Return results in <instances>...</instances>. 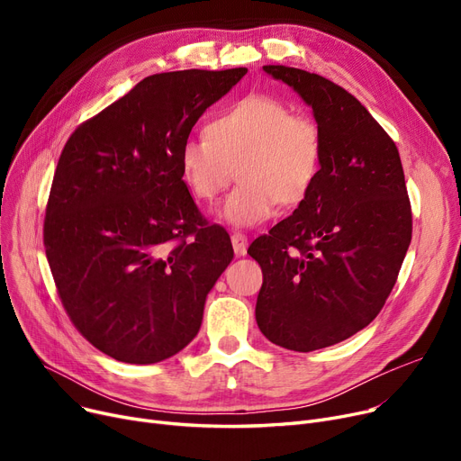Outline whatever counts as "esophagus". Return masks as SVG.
<instances>
[{"mask_svg": "<svg viewBox=\"0 0 461 461\" xmlns=\"http://www.w3.org/2000/svg\"><path fill=\"white\" fill-rule=\"evenodd\" d=\"M231 245H233V252L235 256H247V250H249V239L247 235L243 233H231Z\"/></svg>", "mask_w": 461, "mask_h": 461, "instance_id": "1", "label": "esophagus"}]
</instances>
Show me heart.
Returning a JSON list of instances; mask_svg holds the SVG:
<instances>
[{"instance_id":"obj_1","label":"heart","mask_w":461,"mask_h":461,"mask_svg":"<svg viewBox=\"0 0 461 461\" xmlns=\"http://www.w3.org/2000/svg\"><path fill=\"white\" fill-rule=\"evenodd\" d=\"M323 134L306 113H295L269 95H247L216 113L205 134L183 141L179 167L192 196L211 203L233 179L218 218L254 228L275 214L278 202L301 203L323 166Z\"/></svg>"}]
</instances>
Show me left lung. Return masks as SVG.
<instances>
[{
	"instance_id": "left-lung-1",
	"label": "left lung",
	"mask_w": 461,
	"mask_h": 461,
	"mask_svg": "<svg viewBox=\"0 0 461 461\" xmlns=\"http://www.w3.org/2000/svg\"><path fill=\"white\" fill-rule=\"evenodd\" d=\"M312 108L321 174L292 216L249 254L263 284L256 321L292 351H316L370 325L396 284L413 218L396 143L351 93L294 67L265 65Z\"/></svg>"
}]
</instances>
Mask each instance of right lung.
<instances>
[{"label":"right lung","mask_w":461,"mask_h":461,"mask_svg":"<svg viewBox=\"0 0 461 461\" xmlns=\"http://www.w3.org/2000/svg\"><path fill=\"white\" fill-rule=\"evenodd\" d=\"M245 75L148 77L65 143L46 205V258L70 321L115 360L153 365L186 348L233 259L230 235L194 203L179 151Z\"/></svg>","instance_id":"1"}]
</instances>
